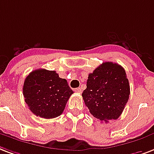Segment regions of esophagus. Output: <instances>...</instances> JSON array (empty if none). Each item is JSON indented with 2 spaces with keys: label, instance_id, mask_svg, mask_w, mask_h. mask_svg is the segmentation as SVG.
<instances>
[{
  "label": "esophagus",
  "instance_id": "34e87169",
  "mask_svg": "<svg viewBox=\"0 0 154 154\" xmlns=\"http://www.w3.org/2000/svg\"><path fill=\"white\" fill-rule=\"evenodd\" d=\"M74 91L78 93V94H81L82 93V89L81 88H76V89H74Z\"/></svg>",
  "mask_w": 154,
  "mask_h": 154
}]
</instances>
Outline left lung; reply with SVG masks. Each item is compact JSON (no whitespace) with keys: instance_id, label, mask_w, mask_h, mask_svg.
Listing matches in <instances>:
<instances>
[{"instance_id":"obj_1","label":"left lung","mask_w":154,"mask_h":154,"mask_svg":"<svg viewBox=\"0 0 154 154\" xmlns=\"http://www.w3.org/2000/svg\"><path fill=\"white\" fill-rule=\"evenodd\" d=\"M129 94L130 85L124 68L116 63L104 62L89 74L82 97L90 114L107 123L119 118Z\"/></svg>"}]
</instances>
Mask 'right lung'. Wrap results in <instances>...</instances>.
<instances>
[{"label": "right lung", "mask_w": 154, "mask_h": 154, "mask_svg": "<svg viewBox=\"0 0 154 154\" xmlns=\"http://www.w3.org/2000/svg\"><path fill=\"white\" fill-rule=\"evenodd\" d=\"M22 90L31 112L44 119L60 116L73 94L66 80L59 77L56 71L44 69L30 72L26 77Z\"/></svg>", "instance_id": "add662e5"}]
</instances>
